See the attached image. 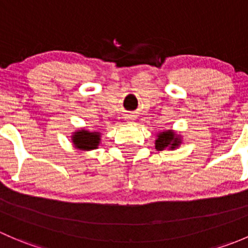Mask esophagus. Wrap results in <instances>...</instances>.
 Here are the masks:
<instances>
[{"instance_id": "34e87169", "label": "esophagus", "mask_w": 248, "mask_h": 248, "mask_svg": "<svg viewBox=\"0 0 248 248\" xmlns=\"http://www.w3.org/2000/svg\"><path fill=\"white\" fill-rule=\"evenodd\" d=\"M127 120H129V121H131V120H134L133 115H127Z\"/></svg>"}]
</instances>
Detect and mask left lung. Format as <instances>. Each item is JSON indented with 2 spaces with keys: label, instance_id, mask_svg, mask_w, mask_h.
Instances as JSON below:
<instances>
[{
  "label": "left lung",
  "instance_id": "8db88e82",
  "mask_svg": "<svg viewBox=\"0 0 248 248\" xmlns=\"http://www.w3.org/2000/svg\"><path fill=\"white\" fill-rule=\"evenodd\" d=\"M156 150L157 151H163V150L169 149H176L180 144H181V140H180L179 137L174 133V132L170 131H166L162 132L157 136L156 139Z\"/></svg>",
  "mask_w": 248,
  "mask_h": 248
}]
</instances>
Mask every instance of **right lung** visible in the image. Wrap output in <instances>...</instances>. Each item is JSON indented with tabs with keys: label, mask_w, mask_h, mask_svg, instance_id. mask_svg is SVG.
<instances>
[{
	"label": "right lung",
	"mask_w": 248,
	"mask_h": 248,
	"mask_svg": "<svg viewBox=\"0 0 248 248\" xmlns=\"http://www.w3.org/2000/svg\"><path fill=\"white\" fill-rule=\"evenodd\" d=\"M99 140H101V136L98 132H89L85 129H79L72 136V141H73L74 146L80 150H84V151L97 149V146L99 145Z\"/></svg>",
	"instance_id": "obj_1"
}]
</instances>
